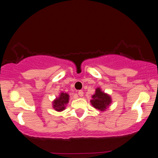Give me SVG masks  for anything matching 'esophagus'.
I'll return each mask as SVG.
<instances>
[{
	"label": "esophagus",
	"instance_id": "1",
	"mask_svg": "<svg viewBox=\"0 0 158 158\" xmlns=\"http://www.w3.org/2000/svg\"><path fill=\"white\" fill-rule=\"evenodd\" d=\"M78 94H79V97H82L84 95V92H83V91H81V90H79V92H78Z\"/></svg>",
	"mask_w": 158,
	"mask_h": 158
}]
</instances>
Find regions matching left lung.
<instances>
[{"label": "left lung", "instance_id": "obj_1", "mask_svg": "<svg viewBox=\"0 0 158 158\" xmlns=\"http://www.w3.org/2000/svg\"><path fill=\"white\" fill-rule=\"evenodd\" d=\"M92 99L90 100L91 104L93 107L101 112L106 111L112 102L110 95L103 92L100 87H97L95 89L94 94L92 95Z\"/></svg>", "mask_w": 158, "mask_h": 158}]
</instances>
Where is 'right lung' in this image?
I'll list each match as a JSON object with an SVG mask.
<instances>
[{
	"mask_svg": "<svg viewBox=\"0 0 158 158\" xmlns=\"http://www.w3.org/2000/svg\"><path fill=\"white\" fill-rule=\"evenodd\" d=\"M69 101V95L67 93L61 92L59 96L57 97L54 101L52 102V106L54 110L56 112H62L66 109L67 104Z\"/></svg>",
	"mask_w": 158,
	"mask_h": 158,
	"instance_id": "add662e5",
	"label": "right lung"
}]
</instances>
